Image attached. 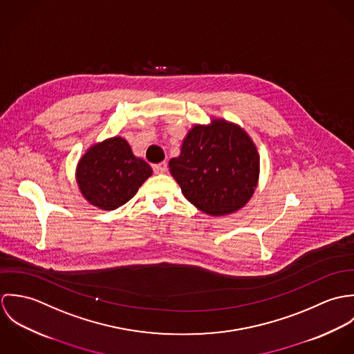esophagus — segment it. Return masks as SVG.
Here are the masks:
<instances>
[{
    "label": "esophagus",
    "mask_w": 354,
    "mask_h": 354,
    "mask_svg": "<svg viewBox=\"0 0 354 354\" xmlns=\"http://www.w3.org/2000/svg\"><path fill=\"white\" fill-rule=\"evenodd\" d=\"M152 170L155 174H162V173H166L167 171V163L166 162H160V163H156L152 166Z\"/></svg>",
    "instance_id": "1"
}]
</instances>
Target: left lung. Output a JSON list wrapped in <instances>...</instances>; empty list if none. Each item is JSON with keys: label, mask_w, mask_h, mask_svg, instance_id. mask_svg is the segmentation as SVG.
<instances>
[{"label": "left lung", "mask_w": 354, "mask_h": 354, "mask_svg": "<svg viewBox=\"0 0 354 354\" xmlns=\"http://www.w3.org/2000/svg\"><path fill=\"white\" fill-rule=\"evenodd\" d=\"M169 167L189 202L203 212L225 215L251 199L259 155L241 128L216 120L208 127L195 125Z\"/></svg>", "instance_id": "left-lung-1"}]
</instances>
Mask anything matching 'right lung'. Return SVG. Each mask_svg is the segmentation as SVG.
I'll return each mask as SVG.
<instances>
[{"mask_svg":"<svg viewBox=\"0 0 354 354\" xmlns=\"http://www.w3.org/2000/svg\"><path fill=\"white\" fill-rule=\"evenodd\" d=\"M151 174L150 165L136 158L121 138L91 147L77 166L82 194L91 204L107 211L129 202Z\"/></svg>","mask_w":354,"mask_h":354,"instance_id":"add662e5","label":"right lung"}]
</instances>
